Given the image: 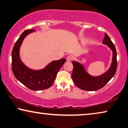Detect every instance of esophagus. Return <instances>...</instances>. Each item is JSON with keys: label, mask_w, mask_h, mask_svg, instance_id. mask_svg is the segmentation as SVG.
I'll return each mask as SVG.
<instances>
[{"label": "esophagus", "mask_w": 128, "mask_h": 128, "mask_svg": "<svg viewBox=\"0 0 128 128\" xmlns=\"http://www.w3.org/2000/svg\"><path fill=\"white\" fill-rule=\"evenodd\" d=\"M72 60H73V56L72 55H68L66 58V60L67 61H71Z\"/></svg>", "instance_id": "1"}]
</instances>
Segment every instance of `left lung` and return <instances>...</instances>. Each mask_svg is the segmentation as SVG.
I'll return each mask as SVG.
<instances>
[{"instance_id":"obj_1","label":"left lung","mask_w":128,"mask_h":128,"mask_svg":"<svg viewBox=\"0 0 128 128\" xmlns=\"http://www.w3.org/2000/svg\"><path fill=\"white\" fill-rule=\"evenodd\" d=\"M103 44L106 45L112 52V63L108 70L105 73L98 76H94L86 71L84 66L80 62L73 61V69L72 78L74 84L80 89L88 91H95L103 88L116 73L117 68L116 52L114 44L108 35L105 33Z\"/></svg>"}]
</instances>
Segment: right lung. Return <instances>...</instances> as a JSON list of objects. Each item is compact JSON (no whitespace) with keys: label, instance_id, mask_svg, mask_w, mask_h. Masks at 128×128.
Here are the masks:
<instances>
[{"label":"right lung","instance_id":"obj_1","mask_svg":"<svg viewBox=\"0 0 128 128\" xmlns=\"http://www.w3.org/2000/svg\"><path fill=\"white\" fill-rule=\"evenodd\" d=\"M33 32H35L33 29L26 30L15 43L12 54V70L16 78L27 88L33 90H44L52 85L66 59L52 61L39 70L32 69L26 66L20 58V47L24 38Z\"/></svg>","mask_w":128,"mask_h":128}]
</instances>
